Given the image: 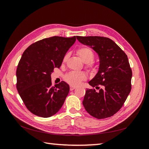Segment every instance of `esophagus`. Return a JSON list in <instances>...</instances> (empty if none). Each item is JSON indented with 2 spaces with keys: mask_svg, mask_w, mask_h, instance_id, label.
<instances>
[{
  "mask_svg": "<svg viewBox=\"0 0 149 149\" xmlns=\"http://www.w3.org/2000/svg\"><path fill=\"white\" fill-rule=\"evenodd\" d=\"M75 88H76V87H75V86H70V90L71 91L75 90Z\"/></svg>",
  "mask_w": 149,
  "mask_h": 149,
  "instance_id": "esophagus-1",
  "label": "esophagus"
}]
</instances>
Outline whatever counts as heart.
Listing matches in <instances>:
<instances>
[{
    "mask_svg": "<svg viewBox=\"0 0 149 149\" xmlns=\"http://www.w3.org/2000/svg\"><path fill=\"white\" fill-rule=\"evenodd\" d=\"M77 55L79 57L82 61L86 63V67L91 72H95L97 71V65L92 61L95 54L92 50L90 47H83L77 50ZM68 58V54H66L63 58V62H65ZM86 79V75L82 72H71L65 76V79L68 83L72 86H79L81 82Z\"/></svg>",
    "mask_w": 149,
    "mask_h": 149,
    "instance_id": "1",
    "label": "heart"
}]
</instances>
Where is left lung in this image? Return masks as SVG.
I'll return each mask as SVG.
<instances>
[{"label": "left lung", "instance_id": "left-lung-1", "mask_svg": "<svg viewBox=\"0 0 149 149\" xmlns=\"http://www.w3.org/2000/svg\"><path fill=\"white\" fill-rule=\"evenodd\" d=\"M80 43L91 47L99 56V70L89 84L83 101L86 111L98 119L116 113L131 90L132 70L127 55L108 38L76 36Z\"/></svg>", "mask_w": 149, "mask_h": 149}]
</instances>
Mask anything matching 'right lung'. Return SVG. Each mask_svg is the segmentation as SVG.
I'll return each mask as SVG.
<instances>
[{
  "mask_svg": "<svg viewBox=\"0 0 149 149\" xmlns=\"http://www.w3.org/2000/svg\"><path fill=\"white\" fill-rule=\"evenodd\" d=\"M76 37L52 36L34 43L22 54L17 69V88L27 109L48 118L58 113L69 93L62 81L52 86L51 73L61 66Z\"/></svg>",
  "mask_w": 149,
  "mask_h": 149,
  "instance_id": "add662e5",
  "label": "right lung"
}]
</instances>
